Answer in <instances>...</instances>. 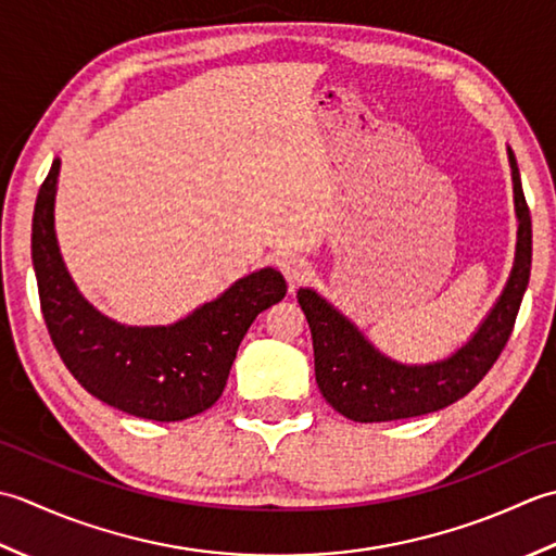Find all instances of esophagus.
Segmentation results:
<instances>
[{"label":"esophagus","instance_id":"34e87169","mask_svg":"<svg viewBox=\"0 0 556 556\" xmlns=\"http://www.w3.org/2000/svg\"><path fill=\"white\" fill-rule=\"evenodd\" d=\"M278 268L282 270V276H286V280L290 282V286H294V282H302L304 278L309 276V262L307 258H302L298 254H286L278 258Z\"/></svg>","mask_w":556,"mask_h":556}]
</instances>
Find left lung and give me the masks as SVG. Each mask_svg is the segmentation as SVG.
Wrapping results in <instances>:
<instances>
[{"label":"left lung","mask_w":556,"mask_h":556,"mask_svg":"<svg viewBox=\"0 0 556 556\" xmlns=\"http://www.w3.org/2000/svg\"><path fill=\"white\" fill-rule=\"evenodd\" d=\"M518 215L516 262L502 298L486 314L478 333L451 357L432 365H401L381 355L365 336L333 309L321 294L300 288L298 302L307 316L314 374L319 391L333 410L355 422H391L441 410L468 395L492 369L514 331L520 300L528 288L532 258L530 208L520 187L514 151H508Z\"/></svg>","instance_id":"left-lung-1"}]
</instances>
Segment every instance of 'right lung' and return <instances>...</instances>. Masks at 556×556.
<instances>
[{
    "instance_id": "1",
    "label": "right lung",
    "mask_w": 556,
    "mask_h": 556,
    "mask_svg": "<svg viewBox=\"0 0 556 556\" xmlns=\"http://www.w3.org/2000/svg\"><path fill=\"white\" fill-rule=\"evenodd\" d=\"M60 157L33 211V268L40 309L62 362L81 387L122 413L177 422L220 399L244 333L258 314L286 298L276 268H262L169 326H124L100 314L66 274L54 235Z\"/></svg>"
}]
</instances>
